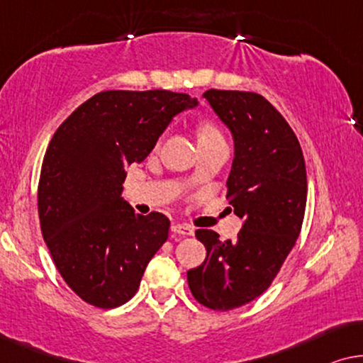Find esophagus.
Wrapping results in <instances>:
<instances>
[{"mask_svg":"<svg viewBox=\"0 0 363 363\" xmlns=\"http://www.w3.org/2000/svg\"><path fill=\"white\" fill-rule=\"evenodd\" d=\"M171 230L177 235H184V237H189V235H194V228L189 225H184V223H174L171 227Z\"/></svg>","mask_w":363,"mask_h":363,"instance_id":"esophagus-1","label":"esophagus"}]
</instances>
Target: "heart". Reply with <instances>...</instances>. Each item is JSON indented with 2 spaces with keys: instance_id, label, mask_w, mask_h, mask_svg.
<instances>
[{
  "instance_id": "b5f03b06",
  "label": "heart",
  "mask_w": 363,
  "mask_h": 363,
  "mask_svg": "<svg viewBox=\"0 0 363 363\" xmlns=\"http://www.w3.org/2000/svg\"><path fill=\"white\" fill-rule=\"evenodd\" d=\"M197 136H199V143L223 140L220 130H218L213 123H211V121H201V123L197 125Z\"/></svg>"
}]
</instances>
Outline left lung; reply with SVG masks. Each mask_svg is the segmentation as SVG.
Here are the masks:
<instances>
[{
  "instance_id": "left-lung-1",
  "label": "left lung",
  "mask_w": 363,
  "mask_h": 363,
  "mask_svg": "<svg viewBox=\"0 0 363 363\" xmlns=\"http://www.w3.org/2000/svg\"><path fill=\"white\" fill-rule=\"evenodd\" d=\"M203 99L232 131L227 197L243 227L235 242L199 228L207 257L187 283L197 303L230 311L263 294L281 269L303 227L308 177L298 138L264 96L211 89Z\"/></svg>"
}]
</instances>
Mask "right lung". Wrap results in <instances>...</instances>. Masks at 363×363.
Listing matches in <instances>:
<instances>
[{
	"mask_svg": "<svg viewBox=\"0 0 363 363\" xmlns=\"http://www.w3.org/2000/svg\"><path fill=\"white\" fill-rule=\"evenodd\" d=\"M197 105L169 90H106L54 133L40 167L38 208L50 257L69 288L95 308H118L169 235L160 212L121 197L126 166L146 160L172 116Z\"/></svg>",
	"mask_w": 363,
	"mask_h": 363,
	"instance_id": "1",
	"label": "right lung"
}]
</instances>
